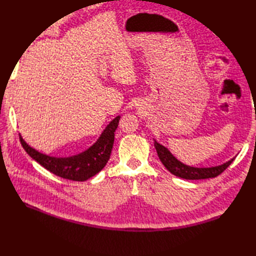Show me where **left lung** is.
Segmentation results:
<instances>
[{
  "label": "left lung",
  "mask_w": 256,
  "mask_h": 256,
  "mask_svg": "<svg viewBox=\"0 0 256 256\" xmlns=\"http://www.w3.org/2000/svg\"><path fill=\"white\" fill-rule=\"evenodd\" d=\"M154 146L158 152V158H160V161L163 163V166L173 175L184 180H206L216 178V176L222 173L232 163V161L234 160V158H232V160L224 163L222 166L214 168H192L185 166V164L180 162L178 158H175L172 156V153L170 152L166 146L158 144L156 141H154Z\"/></svg>",
  "instance_id": "1"
}]
</instances>
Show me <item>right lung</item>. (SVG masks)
<instances>
[{
	"label": "right lung",
	"mask_w": 256,
	"mask_h": 256,
	"mask_svg": "<svg viewBox=\"0 0 256 256\" xmlns=\"http://www.w3.org/2000/svg\"><path fill=\"white\" fill-rule=\"evenodd\" d=\"M119 119L120 116H117L110 122L98 140L90 149L69 158H54L42 154L28 146L22 137L20 140L28 156L49 172L66 180L84 182L100 172L108 162Z\"/></svg>",
	"instance_id": "1"
}]
</instances>
